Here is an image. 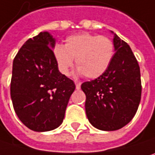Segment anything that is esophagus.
<instances>
[{
  "mask_svg": "<svg viewBox=\"0 0 155 155\" xmlns=\"http://www.w3.org/2000/svg\"><path fill=\"white\" fill-rule=\"evenodd\" d=\"M81 82L75 81V86H76V90H80V89H81Z\"/></svg>",
  "mask_w": 155,
  "mask_h": 155,
  "instance_id": "34e87169",
  "label": "esophagus"
}]
</instances>
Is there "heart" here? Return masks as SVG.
<instances>
[{
    "mask_svg": "<svg viewBox=\"0 0 155 155\" xmlns=\"http://www.w3.org/2000/svg\"><path fill=\"white\" fill-rule=\"evenodd\" d=\"M53 55L59 72L64 75L69 74L75 59L76 74L97 79L108 70L114 56V45L106 36L82 33L69 36L64 46L57 44Z\"/></svg>",
    "mask_w": 155,
    "mask_h": 155,
    "instance_id": "heart-1",
    "label": "heart"
}]
</instances>
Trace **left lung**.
I'll list each match as a JSON object with an SVG mask.
<instances>
[{
    "instance_id": "1",
    "label": "left lung",
    "mask_w": 155,
    "mask_h": 155,
    "mask_svg": "<svg viewBox=\"0 0 155 155\" xmlns=\"http://www.w3.org/2000/svg\"><path fill=\"white\" fill-rule=\"evenodd\" d=\"M114 35V56L108 70L81 84L89 121L100 130H117L135 116L141 99L140 68L130 47Z\"/></svg>"
}]
</instances>
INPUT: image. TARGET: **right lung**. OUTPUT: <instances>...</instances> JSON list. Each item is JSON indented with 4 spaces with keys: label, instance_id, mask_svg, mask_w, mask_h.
Here are the masks:
<instances>
[{
    "label": "right lung",
    "instance_id": "obj_1",
    "mask_svg": "<svg viewBox=\"0 0 155 155\" xmlns=\"http://www.w3.org/2000/svg\"><path fill=\"white\" fill-rule=\"evenodd\" d=\"M56 39L41 32L27 40L13 61L10 96L18 117L30 130L49 131L64 118L74 82L62 74L54 58Z\"/></svg>",
    "mask_w": 155,
    "mask_h": 155
}]
</instances>
